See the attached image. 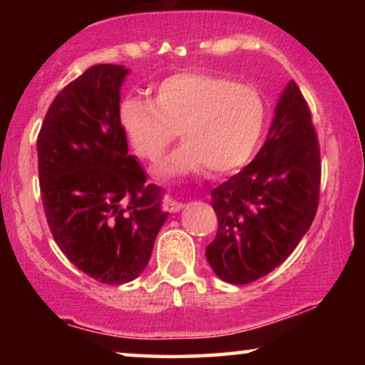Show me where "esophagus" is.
Instances as JSON below:
<instances>
[{
    "label": "esophagus",
    "mask_w": 365,
    "mask_h": 365,
    "mask_svg": "<svg viewBox=\"0 0 365 365\" xmlns=\"http://www.w3.org/2000/svg\"><path fill=\"white\" fill-rule=\"evenodd\" d=\"M182 207H183V204L178 202V200H175L173 197H165V199H163V209H165V211L177 212Z\"/></svg>",
    "instance_id": "esophagus-1"
}]
</instances>
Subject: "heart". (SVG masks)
Returning a JSON list of instances; mask_svg holds the SVG:
<instances>
[{
  "mask_svg": "<svg viewBox=\"0 0 365 365\" xmlns=\"http://www.w3.org/2000/svg\"><path fill=\"white\" fill-rule=\"evenodd\" d=\"M266 108L252 86L225 75L183 72L158 86L156 99L127 98L120 123L135 154L158 163L178 132L185 144L163 165L165 175H183L206 166L226 173L242 166L257 145Z\"/></svg>",
  "mask_w": 365,
  "mask_h": 365,
  "instance_id": "heart-1",
  "label": "heart"
}]
</instances>
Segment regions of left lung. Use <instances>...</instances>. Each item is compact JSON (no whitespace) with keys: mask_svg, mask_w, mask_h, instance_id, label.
I'll use <instances>...</instances> for the list:
<instances>
[{"mask_svg":"<svg viewBox=\"0 0 365 365\" xmlns=\"http://www.w3.org/2000/svg\"><path fill=\"white\" fill-rule=\"evenodd\" d=\"M319 187L321 150L312 113L290 81L257 156L212 190L217 233L206 247L212 271L233 284L271 273L311 228Z\"/></svg>","mask_w":365,"mask_h":365,"instance_id":"8db88e82","label":"left lung"}]
</instances>
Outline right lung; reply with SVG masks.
Here are the masks:
<instances>
[{"label":"right lung","mask_w":365,"mask_h":365,"mask_svg":"<svg viewBox=\"0 0 365 365\" xmlns=\"http://www.w3.org/2000/svg\"><path fill=\"white\" fill-rule=\"evenodd\" d=\"M120 65H94L58 92L39 135V187L54 242L82 273L104 284L148 266L168 212L161 188L128 154L120 123Z\"/></svg>","instance_id":"right-lung-1"}]
</instances>
